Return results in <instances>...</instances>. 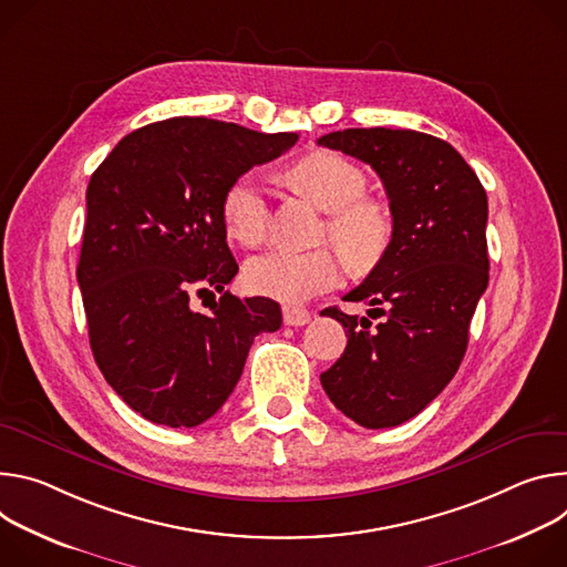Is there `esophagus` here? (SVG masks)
Instances as JSON below:
<instances>
[{
  "mask_svg": "<svg viewBox=\"0 0 567 567\" xmlns=\"http://www.w3.org/2000/svg\"><path fill=\"white\" fill-rule=\"evenodd\" d=\"M310 322V312L297 306H284V324L286 327H303Z\"/></svg>",
  "mask_w": 567,
  "mask_h": 567,
  "instance_id": "34e87169",
  "label": "esophagus"
}]
</instances>
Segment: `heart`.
<instances>
[{
	"mask_svg": "<svg viewBox=\"0 0 567 567\" xmlns=\"http://www.w3.org/2000/svg\"><path fill=\"white\" fill-rule=\"evenodd\" d=\"M288 179L320 209L331 212L327 238L340 245L355 268H369L385 255L394 231L392 218L383 205L362 200L367 177L353 162L338 153L316 151L290 166ZM220 220L225 234L245 247L264 240L268 196L257 173H243L225 188ZM342 275L344 259L336 247L312 251L270 249L245 266V284L251 292L288 306L333 290Z\"/></svg>",
	"mask_w": 567,
	"mask_h": 567,
	"instance_id": "heart-1",
	"label": "heart"
}]
</instances>
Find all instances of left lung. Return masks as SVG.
<instances>
[{
  "instance_id": "left-lung-1",
  "label": "left lung",
  "mask_w": 567,
  "mask_h": 567,
  "mask_svg": "<svg viewBox=\"0 0 567 567\" xmlns=\"http://www.w3.org/2000/svg\"><path fill=\"white\" fill-rule=\"evenodd\" d=\"M369 164L385 184L392 240L367 279L344 295L384 320L327 308L347 349L320 381L333 405L362 427H394L442 394L468 347L488 284L482 182L444 140L392 128H349L318 140Z\"/></svg>"
}]
</instances>
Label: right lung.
I'll list each match as a JSON object with an SVG mask.
<instances>
[{"label": "right lung", "instance_id": "right-lung-1", "mask_svg": "<svg viewBox=\"0 0 567 567\" xmlns=\"http://www.w3.org/2000/svg\"><path fill=\"white\" fill-rule=\"evenodd\" d=\"M295 142L175 116L125 135L92 173L76 270L90 347L107 385L144 419L205 423L234 392L255 338L281 327L277 301L225 290L238 266L220 200ZM216 291L209 313L193 310L194 293Z\"/></svg>", "mask_w": 567, "mask_h": 567}]
</instances>
